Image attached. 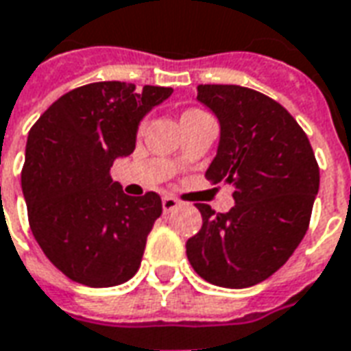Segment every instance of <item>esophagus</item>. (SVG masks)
<instances>
[{"instance_id":"esophagus-1","label":"esophagus","mask_w":351,"mask_h":351,"mask_svg":"<svg viewBox=\"0 0 351 351\" xmlns=\"http://www.w3.org/2000/svg\"><path fill=\"white\" fill-rule=\"evenodd\" d=\"M178 206H180V200H178L176 196H164V198H162L164 213H170V211L176 210Z\"/></svg>"}]
</instances>
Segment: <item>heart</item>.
I'll list each match as a JSON object with an SVG mask.
<instances>
[{"mask_svg":"<svg viewBox=\"0 0 351 351\" xmlns=\"http://www.w3.org/2000/svg\"><path fill=\"white\" fill-rule=\"evenodd\" d=\"M198 113H202V111H187L183 117H189V115H198Z\"/></svg>","mask_w":351,"mask_h":351,"instance_id":"obj_1","label":"heart"}]
</instances>
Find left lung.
<instances>
[{
	"label": "left lung",
	"mask_w": 351,
	"mask_h": 351,
	"mask_svg": "<svg viewBox=\"0 0 351 351\" xmlns=\"http://www.w3.org/2000/svg\"><path fill=\"white\" fill-rule=\"evenodd\" d=\"M196 90L221 124L206 178L232 185L236 204L227 213L196 204L202 228L187 240V259L206 282L243 289L274 274L304 238L319 166L304 130L276 100L238 84Z\"/></svg>",
	"instance_id": "left-lung-1"
}]
</instances>
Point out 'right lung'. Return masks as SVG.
Wrapping results in <instances>:
<instances>
[{
  "label": "right lung",
  "instance_id": "right-lung-1",
  "mask_svg": "<svg viewBox=\"0 0 351 351\" xmlns=\"http://www.w3.org/2000/svg\"><path fill=\"white\" fill-rule=\"evenodd\" d=\"M171 92L121 81L84 84L32 126L22 168L29 228L69 280L111 287L138 272L162 200L156 193L124 195L109 170L134 151L140 121Z\"/></svg>",
  "mask_w": 351,
  "mask_h": 351
}]
</instances>
